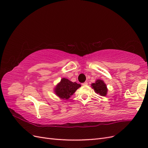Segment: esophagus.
Masks as SVG:
<instances>
[{"label": "esophagus", "instance_id": "34e87169", "mask_svg": "<svg viewBox=\"0 0 148 148\" xmlns=\"http://www.w3.org/2000/svg\"><path fill=\"white\" fill-rule=\"evenodd\" d=\"M82 85H88V82H84V83H83Z\"/></svg>", "mask_w": 148, "mask_h": 148}]
</instances>
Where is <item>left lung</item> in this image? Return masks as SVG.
Returning a JSON list of instances; mask_svg holds the SVG:
<instances>
[{"mask_svg": "<svg viewBox=\"0 0 148 148\" xmlns=\"http://www.w3.org/2000/svg\"><path fill=\"white\" fill-rule=\"evenodd\" d=\"M92 88L94 91L101 96H105L107 94L108 89L104 82L101 80H97L95 83L91 84Z\"/></svg>", "mask_w": 148, "mask_h": 148, "instance_id": "1", "label": "left lung"}]
</instances>
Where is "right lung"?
I'll use <instances>...</instances> for the list:
<instances>
[{
	"label": "right lung",
	"mask_w": 148,
	"mask_h": 148,
	"mask_svg": "<svg viewBox=\"0 0 148 148\" xmlns=\"http://www.w3.org/2000/svg\"><path fill=\"white\" fill-rule=\"evenodd\" d=\"M81 86L80 84L72 82L67 79H62L60 83L57 85L54 89L56 95L62 99H68L78 88Z\"/></svg>",
	"instance_id": "1"
}]
</instances>
